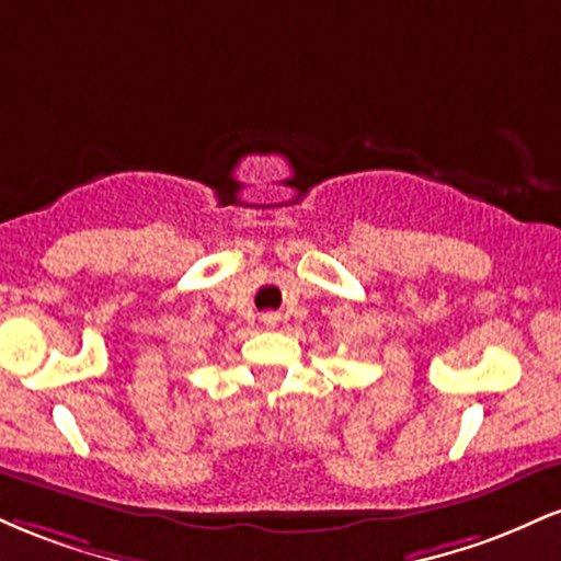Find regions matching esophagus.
<instances>
[{
    "label": "esophagus",
    "instance_id": "obj_1",
    "mask_svg": "<svg viewBox=\"0 0 561 561\" xmlns=\"http://www.w3.org/2000/svg\"><path fill=\"white\" fill-rule=\"evenodd\" d=\"M263 321H266V324H274L276 317H274V313H266V317H263Z\"/></svg>",
    "mask_w": 561,
    "mask_h": 561
}]
</instances>
